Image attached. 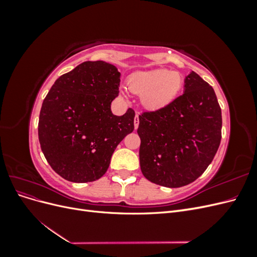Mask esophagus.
I'll use <instances>...</instances> for the list:
<instances>
[{
  "label": "esophagus",
  "instance_id": "obj_1",
  "mask_svg": "<svg viewBox=\"0 0 257 257\" xmlns=\"http://www.w3.org/2000/svg\"><path fill=\"white\" fill-rule=\"evenodd\" d=\"M138 125H139V118H138V114L136 113L135 118H134V126H135V128H137Z\"/></svg>",
  "mask_w": 257,
  "mask_h": 257
}]
</instances>
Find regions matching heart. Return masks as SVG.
<instances>
[{
  "label": "heart",
  "instance_id": "b5f03b06",
  "mask_svg": "<svg viewBox=\"0 0 257 257\" xmlns=\"http://www.w3.org/2000/svg\"><path fill=\"white\" fill-rule=\"evenodd\" d=\"M127 87L142 95L141 102L146 109L158 111L174 102L182 88V78L176 72L158 68L131 75Z\"/></svg>",
  "mask_w": 257,
  "mask_h": 257
}]
</instances>
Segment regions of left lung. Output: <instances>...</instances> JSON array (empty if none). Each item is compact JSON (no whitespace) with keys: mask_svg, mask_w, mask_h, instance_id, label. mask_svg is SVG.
Here are the masks:
<instances>
[{"mask_svg":"<svg viewBox=\"0 0 257 257\" xmlns=\"http://www.w3.org/2000/svg\"><path fill=\"white\" fill-rule=\"evenodd\" d=\"M222 113L214 90L195 72L183 94L165 108L139 115V162L148 180L166 188L195 181L221 143Z\"/></svg>","mask_w":257,"mask_h":257,"instance_id":"1","label":"left lung"}]
</instances>
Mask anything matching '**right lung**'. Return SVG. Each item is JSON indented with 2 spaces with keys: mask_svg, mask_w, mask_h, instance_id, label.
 <instances>
[{
  "mask_svg": "<svg viewBox=\"0 0 257 257\" xmlns=\"http://www.w3.org/2000/svg\"><path fill=\"white\" fill-rule=\"evenodd\" d=\"M120 73L104 61H87L56 80L45 97L38 139L51 168L65 180L95 181L107 172L111 155L134 130L135 112L111 111Z\"/></svg>",
  "mask_w": 257,
  "mask_h": 257,
  "instance_id": "add662e5",
  "label": "right lung"
}]
</instances>
